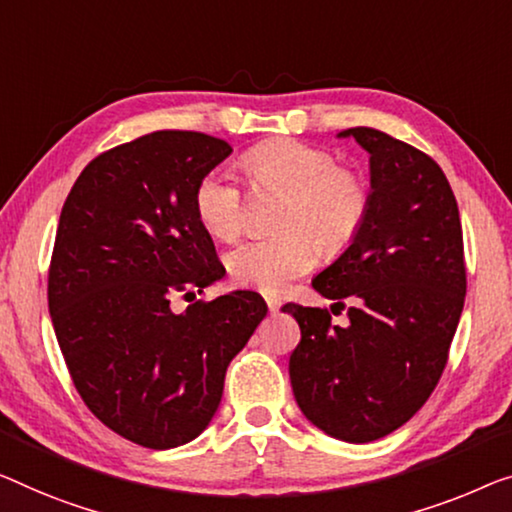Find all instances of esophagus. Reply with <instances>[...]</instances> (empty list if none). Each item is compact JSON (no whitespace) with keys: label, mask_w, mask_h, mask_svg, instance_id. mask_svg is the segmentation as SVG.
Listing matches in <instances>:
<instances>
[{"label":"esophagus","mask_w":512,"mask_h":512,"mask_svg":"<svg viewBox=\"0 0 512 512\" xmlns=\"http://www.w3.org/2000/svg\"><path fill=\"white\" fill-rule=\"evenodd\" d=\"M266 303H269V310H271V315H276V312L280 310V301H276V299H266Z\"/></svg>","instance_id":"esophagus-1"}]
</instances>
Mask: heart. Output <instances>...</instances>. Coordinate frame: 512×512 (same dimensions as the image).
<instances>
[{
	"mask_svg": "<svg viewBox=\"0 0 512 512\" xmlns=\"http://www.w3.org/2000/svg\"><path fill=\"white\" fill-rule=\"evenodd\" d=\"M259 188L289 195L282 230L273 239H248L227 253V271L239 285L278 294L324 255H338L356 239L370 211V186L340 167L331 151L296 140L264 142L243 154ZM195 213L211 236L230 241L246 223V197L230 174L213 170L195 188ZM318 246L315 247L314 243Z\"/></svg>",
	"mask_w": 512,
	"mask_h": 512,
	"instance_id": "b5f03b06",
	"label": "heart"
}]
</instances>
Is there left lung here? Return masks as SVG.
<instances>
[{"label":"left lung","instance_id":"left-lung-1","mask_svg":"<svg viewBox=\"0 0 512 512\" xmlns=\"http://www.w3.org/2000/svg\"><path fill=\"white\" fill-rule=\"evenodd\" d=\"M370 154L368 218L312 278L329 310L287 303L301 326L289 379L303 416L333 439L368 444L409 421L437 386L467 294L460 211L446 174L407 142L347 128ZM331 305V310H333Z\"/></svg>","mask_w":512,"mask_h":512}]
</instances>
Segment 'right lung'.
<instances>
[{"label": "right lung", "instance_id": "1", "mask_svg": "<svg viewBox=\"0 0 512 512\" xmlns=\"http://www.w3.org/2000/svg\"><path fill=\"white\" fill-rule=\"evenodd\" d=\"M230 154L204 133L142 135L91 160L59 216L48 308L68 372L98 421L154 451L207 430L269 310L248 289L170 308L225 276L195 188Z\"/></svg>", "mask_w": 512, "mask_h": 512}]
</instances>
